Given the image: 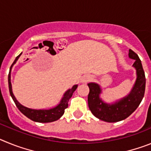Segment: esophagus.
<instances>
[{
	"instance_id": "esophagus-1",
	"label": "esophagus",
	"mask_w": 151,
	"mask_h": 151,
	"mask_svg": "<svg viewBox=\"0 0 151 151\" xmlns=\"http://www.w3.org/2000/svg\"><path fill=\"white\" fill-rule=\"evenodd\" d=\"M92 79V76L91 75H86V76H84L83 78H82V82L86 83V82H88L89 81Z\"/></svg>"
}]
</instances>
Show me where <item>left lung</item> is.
Here are the masks:
<instances>
[{
    "instance_id": "obj_1",
    "label": "left lung",
    "mask_w": 151,
    "mask_h": 151,
    "mask_svg": "<svg viewBox=\"0 0 151 151\" xmlns=\"http://www.w3.org/2000/svg\"><path fill=\"white\" fill-rule=\"evenodd\" d=\"M129 56L132 59L135 60L133 66L137 71V80L130 94L114 104H106L99 97L101 88L95 83H88L89 94L88 103L92 114L99 119L107 122H116L123 120L134 111L139 106L143 99L145 91V78L141 60L138 54L132 50H129Z\"/></svg>"
}]
</instances>
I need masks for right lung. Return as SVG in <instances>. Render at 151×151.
Returning a JSON list of instances; mask_svg holds the SVG:
<instances>
[{
  "label": "right lung",
  "instance_id": "1",
  "mask_svg": "<svg viewBox=\"0 0 151 151\" xmlns=\"http://www.w3.org/2000/svg\"><path fill=\"white\" fill-rule=\"evenodd\" d=\"M21 54H22V53L16 57L15 60L13 63L12 66L17 62V60L19 59V56H20ZM12 66L11 67H10V71L11 70ZM8 85H9V90H10V96H11L12 98H13V101L15 103L16 106H17L19 110L22 114H24V115L26 116V117L30 119L31 120L38 122H54V121L57 120V119H59L63 115L64 112H65V109H66V108L68 107V102H69V99H70L72 96H73V92L76 91V89L78 87V85H74L71 89H69V90L65 93V94H64L63 97V99L61 100L59 105L56 106V107L53 108V109H50V110H32V109H29V108L26 107V106H23L17 101V99H16L14 95H13V92H12L11 82H10V72L9 73V75H8Z\"/></svg>",
  "mask_w": 151,
  "mask_h": 151
}]
</instances>
